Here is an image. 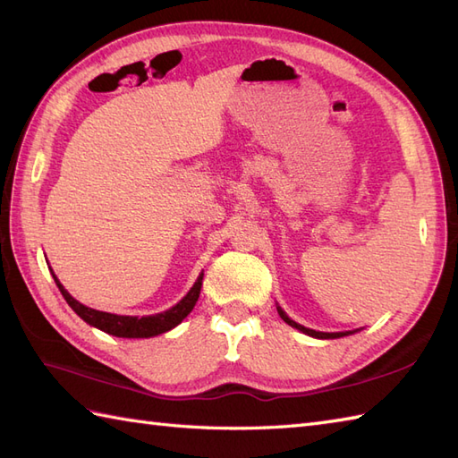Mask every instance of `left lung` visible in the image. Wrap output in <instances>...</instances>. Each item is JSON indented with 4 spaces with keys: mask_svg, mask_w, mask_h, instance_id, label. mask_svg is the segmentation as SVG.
I'll return each mask as SVG.
<instances>
[{
    "mask_svg": "<svg viewBox=\"0 0 458 458\" xmlns=\"http://www.w3.org/2000/svg\"><path fill=\"white\" fill-rule=\"evenodd\" d=\"M277 312H279V316H281V319L285 321V324H289L291 327H296L299 331H302V333H306V335H312V337H318V339H337V337H344V335H351L352 331H344V333H324V331H314V329H308V327H304V326H299L296 324V321H293L285 312L281 310V308L277 306Z\"/></svg>",
    "mask_w": 458,
    "mask_h": 458,
    "instance_id": "1",
    "label": "left lung"
}]
</instances>
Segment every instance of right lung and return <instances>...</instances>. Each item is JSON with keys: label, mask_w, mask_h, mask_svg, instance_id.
<instances>
[{"label": "right lung", "mask_w": 458, "mask_h": 458, "mask_svg": "<svg viewBox=\"0 0 458 458\" xmlns=\"http://www.w3.org/2000/svg\"><path fill=\"white\" fill-rule=\"evenodd\" d=\"M52 276H54V279L57 283L61 294H64V299L67 301V304L86 321V324H90V326H94L98 329H102V331L109 333V335L127 337V339L154 337V335H159V333H165V331L173 329L175 326H179L181 321L191 314L196 301H199L200 289H202V277H204V274H200L199 281L194 283V287L189 291V294L184 296V299L179 304L169 308L167 312L156 314V316L137 318V316H117V314H107V312H100V310H92V308L84 306L79 301L72 299V296L65 291V287L61 285L54 271H52Z\"/></svg>", "instance_id": "right-lung-1"}]
</instances>
